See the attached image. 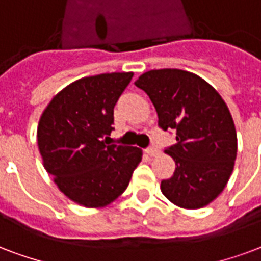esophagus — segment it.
Here are the masks:
<instances>
[{
    "label": "esophagus",
    "mask_w": 261,
    "mask_h": 261,
    "mask_svg": "<svg viewBox=\"0 0 261 261\" xmlns=\"http://www.w3.org/2000/svg\"><path fill=\"white\" fill-rule=\"evenodd\" d=\"M145 152L148 153L149 156H156V155H159V149L156 147H148L145 149Z\"/></svg>",
    "instance_id": "34e87169"
}]
</instances>
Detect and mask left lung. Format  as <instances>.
Returning a JSON list of instances; mask_svg holds the SVG:
<instances>
[{
  "mask_svg": "<svg viewBox=\"0 0 261 261\" xmlns=\"http://www.w3.org/2000/svg\"><path fill=\"white\" fill-rule=\"evenodd\" d=\"M158 113V125L173 129L175 143L165 152L174 174L161 191L181 208L205 207L225 189L237 156V133L229 108L213 86L181 69L148 70L135 82Z\"/></svg>",
  "mask_w": 261,
  "mask_h": 261,
  "instance_id": "8db88e82",
  "label": "left lung"
}]
</instances>
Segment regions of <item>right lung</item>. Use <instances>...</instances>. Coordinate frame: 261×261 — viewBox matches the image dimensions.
Segmentation results:
<instances>
[{"mask_svg": "<svg viewBox=\"0 0 261 261\" xmlns=\"http://www.w3.org/2000/svg\"><path fill=\"white\" fill-rule=\"evenodd\" d=\"M132 77V72H113L79 79L40 116L36 137L44 169L80 205L96 208L114 201L140 163V148L109 143L114 106Z\"/></svg>", "mask_w": 261, "mask_h": 261, "instance_id": "1", "label": "right lung"}]
</instances>
